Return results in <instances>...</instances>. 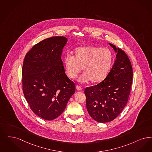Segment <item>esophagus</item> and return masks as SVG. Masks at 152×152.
Here are the masks:
<instances>
[{
    "mask_svg": "<svg viewBox=\"0 0 152 152\" xmlns=\"http://www.w3.org/2000/svg\"><path fill=\"white\" fill-rule=\"evenodd\" d=\"M75 87H76V89H77V90H78V91H81V90H82V87L81 86L77 85Z\"/></svg>",
    "mask_w": 152,
    "mask_h": 152,
    "instance_id": "obj_1",
    "label": "esophagus"
}]
</instances>
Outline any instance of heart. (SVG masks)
Instances as JSON below:
<instances>
[{
  "instance_id": "obj_1",
  "label": "heart",
  "mask_w": 152,
  "mask_h": 152,
  "mask_svg": "<svg viewBox=\"0 0 152 152\" xmlns=\"http://www.w3.org/2000/svg\"><path fill=\"white\" fill-rule=\"evenodd\" d=\"M114 61L112 51L107 48L80 46L74 51V55H66L64 64L67 76L76 78L83 69L84 73L79 80L98 83L106 78L111 70Z\"/></svg>"
}]
</instances>
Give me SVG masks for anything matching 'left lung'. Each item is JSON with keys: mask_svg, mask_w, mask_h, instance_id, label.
<instances>
[{"mask_svg": "<svg viewBox=\"0 0 152 152\" xmlns=\"http://www.w3.org/2000/svg\"><path fill=\"white\" fill-rule=\"evenodd\" d=\"M117 53L109 74L102 82L86 87V108L91 117L99 123L115 119L126 106L131 91L133 71L130 60L121 49L109 43Z\"/></svg>", "mask_w": 152, "mask_h": 152, "instance_id": "left-lung-1", "label": "left lung"}]
</instances>
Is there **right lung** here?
I'll return each instance as SVG.
<instances>
[{
  "label": "right lung",
  "mask_w": 152,
  "mask_h": 152,
  "mask_svg": "<svg viewBox=\"0 0 152 152\" xmlns=\"http://www.w3.org/2000/svg\"><path fill=\"white\" fill-rule=\"evenodd\" d=\"M67 41L64 36L42 40L26 53L24 60V96L32 111L46 120L58 117L75 91V85L67 77L61 59Z\"/></svg>",
  "instance_id": "obj_1"
}]
</instances>
